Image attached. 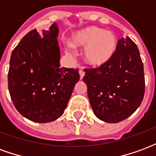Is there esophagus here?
Masks as SVG:
<instances>
[{
  "label": "esophagus",
  "instance_id": "obj_1",
  "mask_svg": "<svg viewBox=\"0 0 156 156\" xmlns=\"http://www.w3.org/2000/svg\"><path fill=\"white\" fill-rule=\"evenodd\" d=\"M79 74H80V79H83V78L84 77V75H85L84 71H83V70H79Z\"/></svg>",
  "mask_w": 156,
  "mask_h": 156
}]
</instances>
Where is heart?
Instances as JSON below:
<instances>
[{
  "instance_id": "obj_1",
  "label": "heart",
  "mask_w": 156,
  "mask_h": 156,
  "mask_svg": "<svg viewBox=\"0 0 156 156\" xmlns=\"http://www.w3.org/2000/svg\"><path fill=\"white\" fill-rule=\"evenodd\" d=\"M70 44L73 48H84V62L92 68L107 64L117 51L118 40L115 33L95 26L74 32ZM71 54V51L68 50Z\"/></svg>"
}]
</instances>
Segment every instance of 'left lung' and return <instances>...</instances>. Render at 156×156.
<instances>
[{
  "instance_id": "8db88e82",
  "label": "left lung",
  "mask_w": 156,
  "mask_h": 156,
  "mask_svg": "<svg viewBox=\"0 0 156 156\" xmlns=\"http://www.w3.org/2000/svg\"><path fill=\"white\" fill-rule=\"evenodd\" d=\"M83 78L92 109L107 123H118L129 117L143 100L144 65L137 46L129 37L118 41L117 51L107 64L84 69Z\"/></svg>"
}]
</instances>
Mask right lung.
<instances>
[{"instance_id":"right-lung-1","label":"right lung","mask_w":156,"mask_h":156,"mask_svg":"<svg viewBox=\"0 0 156 156\" xmlns=\"http://www.w3.org/2000/svg\"><path fill=\"white\" fill-rule=\"evenodd\" d=\"M58 36L56 22L41 33L34 29L10 59L8 88L13 105L22 116L37 123L61 117L79 80L78 69L60 67Z\"/></svg>"}]
</instances>
